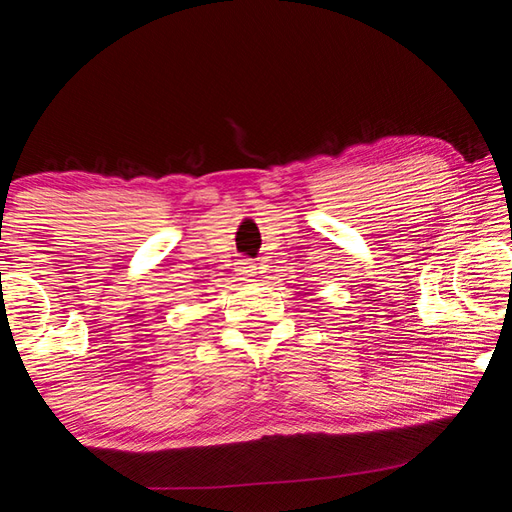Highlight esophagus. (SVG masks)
Masks as SVG:
<instances>
[{
    "mask_svg": "<svg viewBox=\"0 0 512 512\" xmlns=\"http://www.w3.org/2000/svg\"><path fill=\"white\" fill-rule=\"evenodd\" d=\"M239 271H241V275H244V277H253V275L257 273V264H253V262H244V266H241Z\"/></svg>",
    "mask_w": 512,
    "mask_h": 512,
    "instance_id": "1",
    "label": "esophagus"
}]
</instances>
